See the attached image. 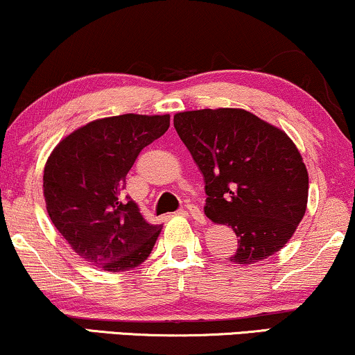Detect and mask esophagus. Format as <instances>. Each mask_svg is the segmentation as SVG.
Returning <instances> with one entry per match:
<instances>
[{
	"instance_id": "34e87169",
	"label": "esophagus",
	"mask_w": 355,
	"mask_h": 355,
	"mask_svg": "<svg viewBox=\"0 0 355 355\" xmlns=\"http://www.w3.org/2000/svg\"><path fill=\"white\" fill-rule=\"evenodd\" d=\"M187 213L190 214V216L195 219L196 223H200V224H205L206 223V218H205V214L201 213V209L198 208V206L196 205H191V203H188L187 205Z\"/></svg>"
}]
</instances>
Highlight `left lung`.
Masks as SVG:
<instances>
[{"mask_svg": "<svg viewBox=\"0 0 355 355\" xmlns=\"http://www.w3.org/2000/svg\"><path fill=\"white\" fill-rule=\"evenodd\" d=\"M178 136L205 178V214L237 236L231 262L248 266L278 252L308 203V170L293 141L239 107L183 111Z\"/></svg>", "mask_w": 355, "mask_h": 355, "instance_id": "8db88e82", "label": "left lung"}]
</instances>
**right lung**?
<instances>
[{"mask_svg":"<svg viewBox=\"0 0 355 355\" xmlns=\"http://www.w3.org/2000/svg\"><path fill=\"white\" fill-rule=\"evenodd\" d=\"M168 125V114L96 119L62 139L49 155L42 185L49 218L92 266L131 270L154 249L162 226L147 223L124 196L125 175Z\"/></svg>","mask_w":355,"mask_h":355,"instance_id":"1","label":"right lung"}]
</instances>
